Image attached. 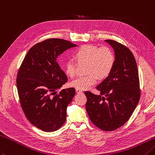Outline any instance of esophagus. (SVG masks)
<instances>
[{"label": "esophagus", "instance_id": "1", "mask_svg": "<svg viewBox=\"0 0 155 155\" xmlns=\"http://www.w3.org/2000/svg\"><path fill=\"white\" fill-rule=\"evenodd\" d=\"M76 92H77V93H83V91H82L81 90H80V89H76Z\"/></svg>", "mask_w": 155, "mask_h": 155}]
</instances>
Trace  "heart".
Wrapping results in <instances>:
<instances>
[{
    "mask_svg": "<svg viewBox=\"0 0 155 155\" xmlns=\"http://www.w3.org/2000/svg\"><path fill=\"white\" fill-rule=\"evenodd\" d=\"M74 56L79 64H87L85 76L72 81L71 86L75 89L86 90L95 84L98 79L105 78L111 74L116 62L113 51L107 47L99 48L93 45H83L76 50ZM78 64L72 60L65 63V72L73 78L77 74Z\"/></svg>",
    "mask_w": 155,
    "mask_h": 155,
    "instance_id": "heart-1",
    "label": "heart"
}]
</instances>
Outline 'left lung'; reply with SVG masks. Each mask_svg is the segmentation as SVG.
<instances>
[{
  "instance_id": "left-lung-1",
  "label": "left lung",
  "mask_w": 155,
  "mask_h": 155,
  "mask_svg": "<svg viewBox=\"0 0 155 155\" xmlns=\"http://www.w3.org/2000/svg\"><path fill=\"white\" fill-rule=\"evenodd\" d=\"M113 48L116 62L111 74L95 88L97 95L84 94L86 110L91 122L104 131H113L128 121L140 97L137 64L132 51L111 39L105 40Z\"/></svg>"
}]
</instances>
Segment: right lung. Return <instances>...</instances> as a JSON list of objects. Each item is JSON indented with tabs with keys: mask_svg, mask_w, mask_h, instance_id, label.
I'll list each match as a JSON object with an SVG mask.
<instances>
[{
	"mask_svg": "<svg viewBox=\"0 0 155 155\" xmlns=\"http://www.w3.org/2000/svg\"><path fill=\"white\" fill-rule=\"evenodd\" d=\"M75 46L63 39H45L30 48L18 71L17 87L22 110L27 120L44 132L56 131L66 120V109L75 89L56 93L68 81L57 58Z\"/></svg>",
	"mask_w": 155,
	"mask_h": 155,
	"instance_id": "1",
	"label": "right lung"
}]
</instances>
